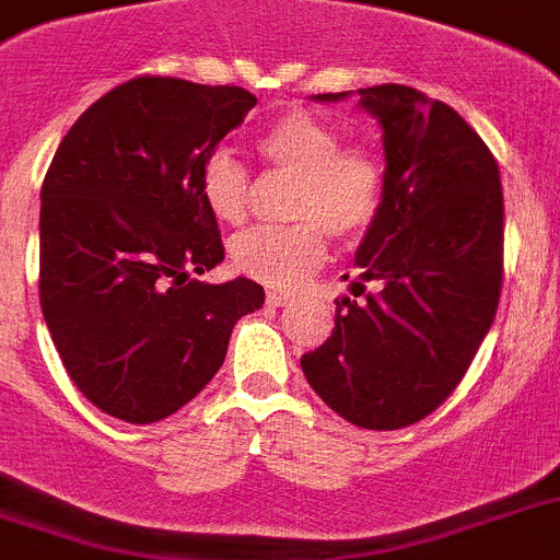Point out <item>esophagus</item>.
<instances>
[{
	"mask_svg": "<svg viewBox=\"0 0 560 560\" xmlns=\"http://www.w3.org/2000/svg\"><path fill=\"white\" fill-rule=\"evenodd\" d=\"M266 302L275 307H283V305H289V302H294V296L283 294V291H269V294H266Z\"/></svg>",
	"mask_w": 560,
	"mask_h": 560,
	"instance_id": "34e87169",
	"label": "esophagus"
}]
</instances>
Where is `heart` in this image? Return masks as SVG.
Segmentation results:
<instances>
[{
	"label": "heart",
	"mask_w": 560,
	"mask_h": 560,
	"mask_svg": "<svg viewBox=\"0 0 560 560\" xmlns=\"http://www.w3.org/2000/svg\"><path fill=\"white\" fill-rule=\"evenodd\" d=\"M336 121L289 110L258 136L255 150L275 174L294 179L283 228H258L230 246L233 266L271 289H296L327 258L330 235L355 241L381 210L386 163L366 143H341ZM199 197L217 222L238 228L249 217L253 183L244 163L219 150L205 158Z\"/></svg>",
	"instance_id": "heart-1"
}]
</instances>
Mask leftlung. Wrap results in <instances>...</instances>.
<instances>
[{"instance_id":"left-lung-1","label":"left lung","mask_w":560,"mask_h":560,"mask_svg":"<svg viewBox=\"0 0 560 560\" xmlns=\"http://www.w3.org/2000/svg\"><path fill=\"white\" fill-rule=\"evenodd\" d=\"M358 105L383 127L386 191L352 289L377 291L336 300L330 338L300 363L338 417L399 430L458 388L494 322L505 208L494 155L453 107L397 82L361 89Z\"/></svg>"}]
</instances>
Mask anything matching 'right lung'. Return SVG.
<instances>
[{
  "label": "right lung",
  "instance_id": "1",
  "mask_svg": "<svg viewBox=\"0 0 560 560\" xmlns=\"http://www.w3.org/2000/svg\"><path fill=\"white\" fill-rule=\"evenodd\" d=\"M255 105L238 85L136 77L82 113L46 172L40 311L74 386L121 422L191 402L264 305L246 277L197 280L224 260L199 172Z\"/></svg>",
  "mask_w": 560,
  "mask_h": 560
}]
</instances>
